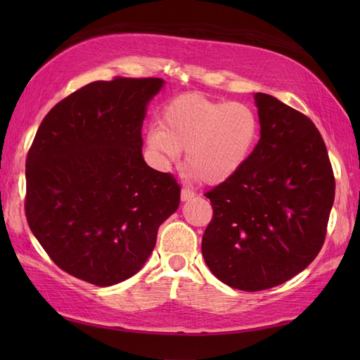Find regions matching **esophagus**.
Returning <instances> with one entry per match:
<instances>
[{"instance_id": "1", "label": "esophagus", "mask_w": 360, "mask_h": 360, "mask_svg": "<svg viewBox=\"0 0 360 360\" xmlns=\"http://www.w3.org/2000/svg\"><path fill=\"white\" fill-rule=\"evenodd\" d=\"M192 198H195V193L192 192V190H188V188H182L181 190V200L182 201H190V200H192Z\"/></svg>"}]
</instances>
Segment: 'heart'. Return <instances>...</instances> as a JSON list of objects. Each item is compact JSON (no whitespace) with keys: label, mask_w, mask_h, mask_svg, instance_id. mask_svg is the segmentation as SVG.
<instances>
[{"label":"heart","mask_w":360,"mask_h":360,"mask_svg":"<svg viewBox=\"0 0 360 360\" xmlns=\"http://www.w3.org/2000/svg\"><path fill=\"white\" fill-rule=\"evenodd\" d=\"M259 133L258 114L250 105L188 93L165 103L147 142L160 164L174 162L186 150V170L202 184L219 186L246 167Z\"/></svg>","instance_id":"b5f03b06"}]
</instances>
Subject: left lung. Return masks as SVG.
I'll return each mask as SVG.
<instances>
[{"instance_id":"8db88e82","label":"left lung","mask_w":360,"mask_h":360,"mask_svg":"<svg viewBox=\"0 0 360 360\" xmlns=\"http://www.w3.org/2000/svg\"><path fill=\"white\" fill-rule=\"evenodd\" d=\"M262 125L250 160L231 181L205 193L213 218L202 257L218 280L263 290L292 278L323 246L334 202V173L309 117L257 93Z\"/></svg>"}]
</instances>
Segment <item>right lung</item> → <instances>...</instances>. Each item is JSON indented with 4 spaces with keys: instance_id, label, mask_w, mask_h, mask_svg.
Listing matches in <instances>:
<instances>
[{
    "instance_id": "right-lung-1",
    "label": "right lung",
    "mask_w": 360,
    "mask_h": 360,
    "mask_svg": "<svg viewBox=\"0 0 360 360\" xmlns=\"http://www.w3.org/2000/svg\"><path fill=\"white\" fill-rule=\"evenodd\" d=\"M162 79L93 82L58 102L26 159V218L60 269L111 286L141 271L179 207L170 173L147 165L142 122Z\"/></svg>"
}]
</instances>
